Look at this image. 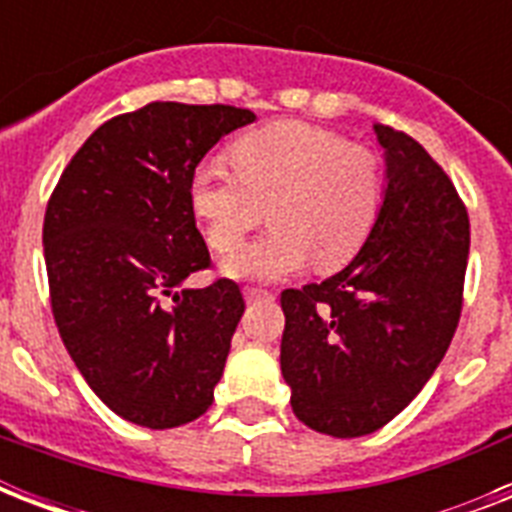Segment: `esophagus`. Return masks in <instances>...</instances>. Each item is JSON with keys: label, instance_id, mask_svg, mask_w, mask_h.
Segmentation results:
<instances>
[{"label": "esophagus", "instance_id": "1", "mask_svg": "<svg viewBox=\"0 0 512 512\" xmlns=\"http://www.w3.org/2000/svg\"><path fill=\"white\" fill-rule=\"evenodd\" d=\"M244 297H247V303H257V300H271V292L268 289H257V287H247L244 289Z\"/></svg>", "mask_w": 512, "mask_h": 512}]
</instances>
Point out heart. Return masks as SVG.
<instances>
[{
  "label": "heart",
  "instance_id": "heart-1",
  "mask_svg": "<svg viewBox=\"0 0 512 512\" xmlns=\"http://www.w3.org/2000/svg\"><path fill=\"white\" fill-rule=\"evenodd\" d=\"M231 167L201 162L188 204L215 252H233L263 223L273 228L225 257L231 279L273 281L316 257L324 271L350 263L372 236L382 209L380 159L364 146L308 122H273L241 135Z\"/></svg>",
  "mask_w": 512,
  "mask_h": 512
}]
</instances>
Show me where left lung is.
<instances>
[{
  "mask_svg": "<svg viewBox=\"0 0 512 512\" xmlns=\"http://www.w3.org/2000/svg\"><path fill=\"white\" fill-rule=\"evenodd\" d=\"M385 193L372 236L340 273L281 292V374L311 430L358 438L412 404L462 311L470 223L452 180L414 138L372 124Z\"/></svg>",
  "mask_w": 512,
  "mask_h": 512,
  "instance_id": "1",
  "label": "left lung"
}]
</instances>
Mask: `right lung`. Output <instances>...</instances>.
<instances>
[{"mask_svg": "<svg viewBox=\"0 0 512 512\" xmlns=\"http://www.w3.org/2000/svg\"><path fill=\"white\" fill-rule=\"evenodd\" d=\"M255 119L185 103L116 116L76 151L47 204L55 324L95 396L127 422L177 428L215 401L244 300L228 279L183 287L209 265L188 180L217 140Z\"/></svg>", "mask_w": 512, "mask_h": 512, "instance_id": "1", "label": "right lung"}]
</instances>
